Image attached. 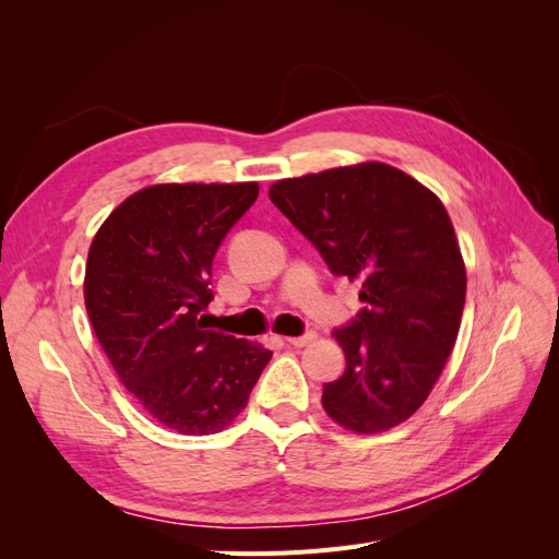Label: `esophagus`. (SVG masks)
<instances>
[{
	"instance_id": "34e87169",
	"label": "esophagus",
	"mask_w": 559,
	"mask_h": 559,
	"mask_svg": "<svg viewBox=\"0 0 559 559\" xmlns=\"http://www.w3.org/2000/svg\"><path fill=\"white\" fill-rule=\"evenodd\" d=\"M317 341V333H306V335H292V337H286V343L289 345H294V347H306V345H310V343H314Z\"/></svg>"
}]
</instances>
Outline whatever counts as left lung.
I'll use <instances>...</instances> for the list:
<instances>
[{
	"label": "left lung",
	"mask_w": 559,
	"mask_h": 559,
	"mask_svg": "<svg viewBox=\"0 0 559 559\" xmlns=\"http://www.w3.org/2000/svg\"><path fill=\"white\" fill-rule=\"evenodd\" d=\"M267 195L333 275L361 282L366 308L333 331L347 368L324 384L326 415L354 433L399 427L431 394L462 324L466 267L443 202L378 160L280 179Z\"/></svg>",
	"instance_id": "obj_1"
}]
</instances>
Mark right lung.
Returning a JSON list of instances; mask_svg holds the SVG:
<instances>
[{
  "label": "right lung",
  "mask_w": 559,
  "mask_h": 559,
  "mask_svg": "<svg viewBox=\"0 0 559 559\" xmlns=\"http://www.w3.org/2000/svg\"><path fill=\"white\" fill-rule=\"evenodd\" d=\"M259 198L257 181L156 183L95 233L83 298L118 380L163 427L226 429L273 352L205 324L214 253Z\"/></svg>",
  "instance_id": "1"
}]
</instances>
